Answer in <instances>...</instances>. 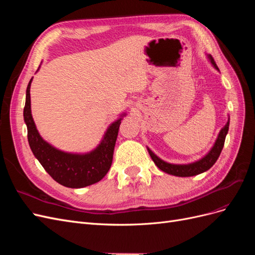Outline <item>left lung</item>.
<instances>
[{
	"label": "left lung",
	"mask_w": 255,
	"mask_h": 255,
	"mask_svg": "<svg viewBox=\"0 0 255 255\" xmlns=\"http://www.w3.org/2000/svg\"><path fill=\"white\" fill-rule=\"evenodd\" d=\"M208 59L211 60L212 65L216 69H217V70H219L217 65H216V63H215L214 58L212 57V55H208ZM229 125H230V119L228 120L227 125L221 128L217 140H216L212 150L208 152L203 158L195 161V163L187 164V165L169 164V163H166V161H164L163 159H160L159 157H157L155 154H154L148 148L149 154H150L151 158L153 159L154 164H155L160 169V170H163L164 172L169 173V174H172L175 176H194V175L200 174L202 172H205L216 163V160L218 159V157L220 155L223 145H225L226 136H227L228 130H229Z\"/></svg>",
	"instance_id": "obj_1"
}]
</instances>
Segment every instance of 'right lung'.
<instances>
[{
    "label": "right lung",
    "instance_id": "1",
    "mask_svg": "<svg viewBox=\"0 0 255 255\" xmlns=\"http://www.w3.org/2000/svg\"><path fill=\"white\" fill-rule=\"evenodd\" d=\"M30 79L26 88V100L23 116L27 127V139L35 157L53 180L66 187L82 188L101 181L112 166L114 149L117 140L121 118L110 126L103 140L97 148L86 154H72L57 150L44 141L38 133L30 113ZM125 114L122 115V117Z\"/></svg>",
    "mask_w": 255,
    "mask_h": 255
}]
</instances>
